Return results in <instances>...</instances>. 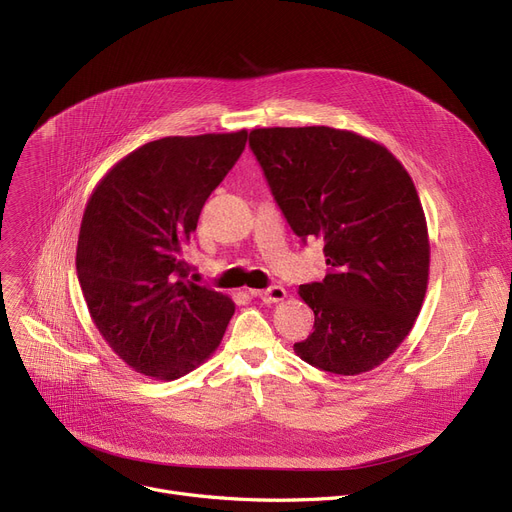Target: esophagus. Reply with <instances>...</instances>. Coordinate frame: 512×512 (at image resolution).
<instances>
[{
	"mask_svg": "<svg viewBox=\"0 0 512 512\" xmlns=\"http://www.w3.org/2000/svg\"><path fill=\"white\" fill-rule=\"evenodd\" d=\"M251 297H259L263 303H280L286 299V288L284 286H270L265 290H249Z\"/></svg>",
	"mask_w": 512,
	"mask_h": 512,
	"instance_id": "1",
	"label": "esophagus"
}]
</instances>
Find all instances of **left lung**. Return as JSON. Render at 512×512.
<instances>
[{"instance_id":"obj_1","label":"left lung","mask_w":512,"mask_h":512,"mask_svg":"<svg viewBox=\"0 0 512 512\" xmlns=\"http://www.w3.org/2000/svg\"><path fill=\"white\" fill-rule=\"evenodd\" d=\"M249 145L292 232L326 242L330 272L299 286L315 324L294 353L338 375L382 365L409 336L429 278L409 172L384 145L330 126L255 128Z\"/></svg>"}]
</instances>
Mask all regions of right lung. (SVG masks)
<instances>
[{"instance_id":"obj_1","label":"right lung","mask_w":512,"mask_h":512,"mask_svg":"<svg viewBox=\"0 0 512 512\" xmlns=\"http://www.w3.org/2000/svg\"><path fill=\"white\" fill-rule=\"evenodd\" d=\"M247 130L166 137L134 149L87 201L76 274L91 319L134 371L176 380L220 346L234 303L186 280L182 251Z\"/></svg>"}]
</instances>
